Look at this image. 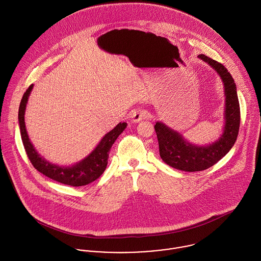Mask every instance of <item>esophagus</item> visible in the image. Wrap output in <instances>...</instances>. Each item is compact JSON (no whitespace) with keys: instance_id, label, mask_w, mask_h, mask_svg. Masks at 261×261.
<instances>
[{"instance_id":"1","label":"esophagus","mask_w":261,"mask_h":261,"mask_svg":"<svg viewBox=\"0 0 261 261\" xmlns=\"http://www.w3.org/2000/svg\"><path fill=\"white\" fill-rule=\"evenodd\" d=\"M148 115H149V113H148V111H147V110L140 108V109H137V110L133 111V112H132V114H131V116H130V118H131V121H132V122L138 123L139 121L143 120V119L147 118V117H148Z\"/></svg>"}]
</instances>
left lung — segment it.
Wrapping results in <instances>:
<instances>
[{"instance_id": "left-lung-1", "label": "left lung", "mask_w": 261, "mask_h": 261, "mask_svg": "<svg viewBox=\"0 0 261 261\" xmlns=\"http://www.w3.org/2000/svg\"><path fill=\"white\" fill-rule=\"evenodd\" d=\"M198 58L207 62L219 73L223 82L225 121L221 137L207 146H197L185 140L179 132L166 124L157 122L155 125L162 160L172 168L186 172L203 171L223 158L237 141L241 123L240 102L232 76L221 62L204 55H199Z\"/></svg>"}]
</instances>
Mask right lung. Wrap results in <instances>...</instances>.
<instances>
[{
  "label": "right lung",
  "mask_w": 261,
  "mask_h": 261,
  "mask_svg": "<svg viewBox=\"0 0 261 261\" xmlns=\"http://www.w3.org/2000/svg\"><path fill=\"white\" fill-rule=\"evenodd\" d=\"M33 87L34 84L30 85V87L23 93L19 108L20 136L27 155L33 166L47 178L72 187L85 186L98 179L106 169L109 157V151L112 145L124 131V129L127 126V123L120 122L114 129L105 134V136L101 139L96 148L81 162L67 167L53 164L45 160L37 152L34 145L30 141L25 129L24 111Z\"/></svg>",
  "instance_id": "add662e5"
}]
</instances>
